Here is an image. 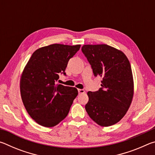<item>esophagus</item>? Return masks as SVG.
Here are the masks:
<instances>
[{"instance_id":"obj_1","label":"esophagus","mask_w":155,"mask_h":155,"mask_svg":"<svg viewBox=\"0 0 155 155\" xmlns=\"http://www.w3.org/2000/svg\"><path fill=\"white\" fill-rule=\"evenodd\" d=\"M78 94H83V93H85V90H82V89H78Z\"/></svg>"}]
</instances>
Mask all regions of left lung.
<instances>
[{"mask_svg": "<svg viewBox=\"0 0 155 155\" xmlns=\"http://www.w3.org/2000/svg\"><path fill=\"white\" fill-rule=\"evenodd\" d=\"M81 50L94 76L103 78L98 91L87 92L86 111L101 127L116 124L127 114L133 97L130 62L124 52L107 44H87Z\"/></svg>", "mask_w": 155, "mask_h": 155, "instance_id": "1", "label": "left lung"}]
</instances>
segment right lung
<instances>
[{"instance_id":"obj_1","label":"right lung","mask_w":155,"mask_h":155,"mask_svg":"<svg viewBox=\"0 0 155 155\" xmlns=\"http://www.w3.org/2000/svg\"><path fill=\"white\" fill-rule=\"evenodd\" d=\"M81 45L54 44L33 52L20 78V94L25 109L35 121L52 127L65 118L77 88L57 84L60 74L65 75L68 61Z\"/></svg>"}]
</instances>
